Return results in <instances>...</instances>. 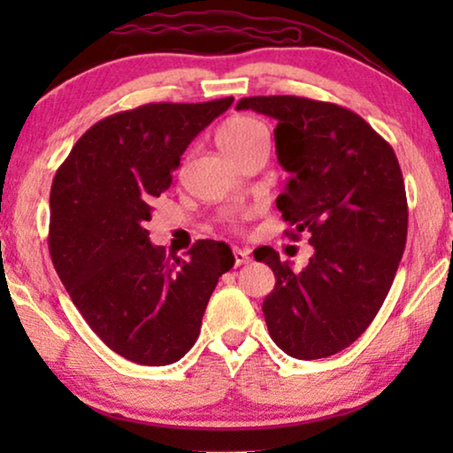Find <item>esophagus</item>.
I'll use <instances>...</instances> for the list:
<instances>
[{
    "label": "esophagus",
    "instance_id": "1",
    "mask_svg": "<svg viewBox=\"0 0 453 453\" xmlns=\"http://www.w3.org/2000/svg\"><path fill=\"white\" fill-rule=\"evenodd\" d=\"M233 257H234V265H237V268H239V265L251 262L250 251H247V250H239V247H234V250H233Z\"/></svg>",
    "mask_w": 453,
    "mask_h": 453
}]
</instances>
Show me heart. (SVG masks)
Masks as SVG:
<instances>
[{
	"instance_id": "b5f03b06",
	"label": "heart",
	"mask_w": 453,
	"mask_h": 453,
	"mask_svg": "<svg viewBox=\"0 0 453 453\" xmlns=\"http://www.w3.org/2000/svg\"><path fill=\"white\" fill-rule=\"evenodd\" d=\"M256 140H268V134H265L262 123L251 119V117H233V119L222 123L219 132H216V142H219L226 157L243 150L245 146L253 144Z\"/></svg>"
}]
</instances>
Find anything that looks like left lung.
<instances>
[{"mask_svg": "<svg viewBox=\"0 0 453 453\" xmlns=\"http://www.w3.org/2000/svg\"><path fill=\"white\" fill-rule=\"evenodd\" d=\"M251 109L278 121L276 157L288 183L276 208L309 233L313 256L295 270L272 247L276 287L262 311L278 349L303 361L332 357L367 330L392 288L406 247L408 203L392 146L363 117L303 96H250Z\"/></svg>", "mask_w": 453, "mask_h": 453, "instance_id": "left-lung-1", "label": "left lung"}]
</instances>
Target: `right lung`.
<instances>
[{
  "label": "right lung",
  "mask_w": 453,
  "mask_h": 453,
  "mask_svg": "<svg viewBox=\"0 0 453 453\" xmlns=\"http://www.w3.org/2000/svg\"><path fill=\"white\" fill-rule=\"evenodd\" d=\"M233 101L150 103L104 117L55 173L53 265L86 324L127 361H179L200 336L216 282L233 268L222 241H196L188 257L171 259L146 231L185 148Z\"/></svg>",
  "instance_id": "right-lung-1"
}]
</instances>
